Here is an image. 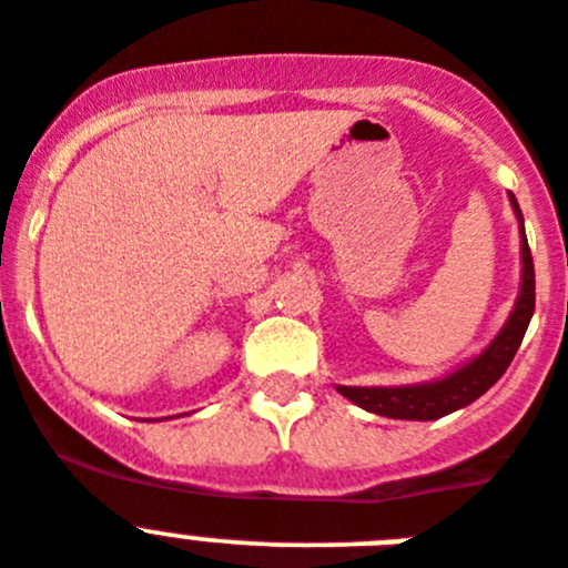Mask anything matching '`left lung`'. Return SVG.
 <instances>
[{
    "mask_svg": "<svg viewBox=\"0 0 568 568\" xmlns=\"http://www.w3.org/2000/svg\"><path fill=\"white\" fill-rule=\"evenodd\" d=\"M510 204L516 210L518 226H521V294H518L513 314L507 316L499 336L493 338L479 356L470 358L468 364L457 367L445 378L409 386H336L347 400L373 412V415L392 417V420H437V417L452 415V412L474 404L476 397L485 395L507 373L535 311L532 254H529L527 235H524L521 206L513 193Z\"/></svg>",
    "mask_w": 568,
    "mask_h": 568,
    "instance_id": "obj_1",
    "label": "left lung"
}]
</instances>
